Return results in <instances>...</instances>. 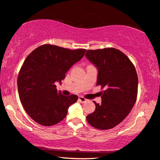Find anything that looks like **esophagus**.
I'll return each mask as SVG.
<instances>
[{
  "instance_id": "esophagus-1",
  "label": "esophagus",
  "mask_w": 160,
  "mask_h": 160,
  "mask_svg": "<svg viewBox=\"0 0 160 160\" xmlns=\"http://www.w3.org/2000/svg\"><path fill=\"white\" fill-rule=\"evenodd\" d=\"M78 100H79V101L81 102V103H85V102H87L88 100L85 98L84 97H82V96H80L79 98H78Z\"/></svg>"
}]
</instances>
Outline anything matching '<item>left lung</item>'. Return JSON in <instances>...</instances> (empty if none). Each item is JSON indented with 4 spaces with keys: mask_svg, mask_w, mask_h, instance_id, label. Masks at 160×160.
I'll return each instance as SVG.
<instances>
[{
    "mask_svg": "<svg viewBox=\"0 0 160 160\" xmlns=\"http://www.w3.org/2000/svg\"><path fill=\"white\" fill-rule=\"evenodd\" d=\"M85 56L98 70L97 85H101V103L95 104L87 121L98 129H110L128 115L137 101L138 76L135 67L120 50L105 48L88 50Z\"/></svg>",
    "mask_w": 160,
    "mask_h": 160,
    "instance_id": "8db88e82",
    "label": "left lung"
}]
</instances>
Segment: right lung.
Returning a JSON list of instances; mask_svg holds the SVG:
<instances>
[{"instance_id": "obj_1", "label": "right lung", "mask_w": 160, "mask_h": 160, "mask_svg": "<svg viewBox=\"0 0 160 160\" xmlns=\"http://www.w3.org/2000/svg\"><path fill=\"white\" fill-rule=\"evenodd\" d=\"M86 49L72 50L52 44H43L28 54L19 71L17 85L19 98L28 115L40 125L49 126L62 121L68 109L78 99L57 91L55 82H61Z\"/></svg>"}]
</instances>
